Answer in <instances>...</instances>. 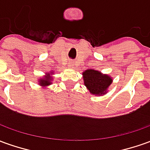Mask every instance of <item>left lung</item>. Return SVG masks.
Masks as SVG:
<instances>
[{
  "instance_id": "obj_1",
  "label": "left lung",
  "mask_w": 150,
  "mask_h": 150,
  "mask_svg": "<svg viewBox=\"0 0 150 150\" xmlns=\"http://www.w3.org/2000/svg\"><path fill=\"white\" fill-rule=\"evenodd\" d=\"M84 85L89 93L95 96H103L108 93V88L113 82L110 75L102 74L99 71L88 69L83 72Z\"/></svg>"
}]
</instances>
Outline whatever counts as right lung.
<instances>
[{"label":"right lung","mask_w":150,"mask_h":150,"mask_svg":"<svg viewBox=\"0 0 150 150\" xmlns=\"http://www.w3.org/2000/svg\"><path fill=\"white\" fill-rule=\"evenodd\" d=\"M53 73H54L53 71L46 72L45 75H44L41 78H40L38 79V84L42 86V88H46L48 86L51 85L53 83Z\"/></svg>","instance_id":"1"}]
</instances>
